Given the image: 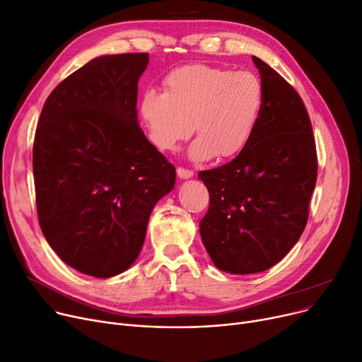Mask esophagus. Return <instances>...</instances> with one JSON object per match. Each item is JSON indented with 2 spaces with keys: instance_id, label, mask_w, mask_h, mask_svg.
I'll return each mask as SVG.
<instances>
[{
  "instance_id": "34e87169",
  "label": "esophagus",
  "mask_w": 362,
  "mask_h": 362,
  "mask_svg": "<svg viewBox=\"0 0 362 362\" xmlns=\"http://www.w3.org/2000/svg\"><path fill=\"white\" fill-rule=\"evenodd\" d=\"M177 176H179V179H191L192 176H194V171H191V170H187V168H183V167H179L177 168Z\"/></svg>"
}]
</instances>
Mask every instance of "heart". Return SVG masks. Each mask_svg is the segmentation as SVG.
I'll return each mask as SVG.
<instances>
[{"instance_id":"obj_1","label":"heart","mask_w":362,"mask_h":362,"mask_svg":"<svg viewBox=\"0 0 362 362\" xmlns=\"http://www.w3.org/2000/svg\"><path fill=\"white\" fill-rule=\"evenodd\" d=\"M164 85L165 93L151 89L141 101L142 120L158 149L175 151L194 130L191 160H226L254 138L264 108V89L254 73L185 66Z\"/></svg>"}]
</instances>
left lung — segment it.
<instances>
[{
	"instance_id": "obj_1",
	"label": "left lung",
	"mask_w": 362,
	"mask_h": 362,
	"mask_svg": "<svg viewBox=\"0 0 362 362\" xmlns=\"http://www.w3.org/2000/svg\"><path fill=\"white\" fill-rule=\"evenodd\" d=\"M252 62L264 89L255 135L229 164L198 175L210 192L201 239L216 267L230 274L261 273L288 255L305 229L317 180L305 105L267 63Z\"/></svg>"
}]
</instances>
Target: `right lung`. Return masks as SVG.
Listing matches in <instances>:
<instances>
[{
    "label": "right lung",
    "instance_id": "1",
    "mask_svg": "<svg viewBox=\"0 0 362 362\" xmlns=\"http://www.w3.org/2000/svg\"><path fill=\"white\" fill-rule=\"evenodd\" d=\"M146 52L101 55L47 98L33 142L42 233L71 269L108 279L139 257L152 208L176 168L144 135L138 82Z\"/></svg>",
    "mask_w": 362,
    "mask_h": 362
}]
</instances>
